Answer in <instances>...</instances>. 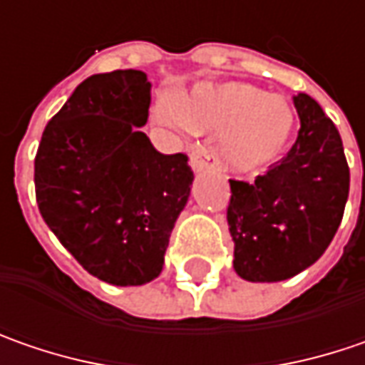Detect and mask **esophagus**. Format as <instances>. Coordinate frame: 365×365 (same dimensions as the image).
<instances>
[{"label": "esophagus", "mask_w": 365, "mask_h": 365, "mask_svg": "<svg viewBox=\"0 0 365 365\" xmlns=\"http://www.w3.org/2000/svg\"><path fill=\"white\" fill-rule=\"evenodd\" d=\"M190 165H192L194 171H202V169H206V167H216L218 165V161H216V155H214L212 149L202 147V149H196V151L192 153Z\"/></svg>", "instance_id": "esophagus-1"}]
</instances>
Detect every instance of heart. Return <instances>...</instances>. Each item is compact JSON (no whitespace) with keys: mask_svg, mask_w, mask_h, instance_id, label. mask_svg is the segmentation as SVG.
I'll list each match as a JSON object with an SVG mask.
<instances>
[{"mask_svg":"<svg viewBox=\"0 0 365 365\" xmlns=\"http://www.w3.org/2000/svg\"><path fill=\"white\" fill-rule=\"evenodd\" d=\"M153 116L178 133L222 135L220 155L235 173H255L277 161L296 126L290 102L245 81L198 86L182 103H157Z\"/></svg>","mask_w":365,"mask_h":365,"instance_id":"b5f03b06","label":"heart"}]
</instances>
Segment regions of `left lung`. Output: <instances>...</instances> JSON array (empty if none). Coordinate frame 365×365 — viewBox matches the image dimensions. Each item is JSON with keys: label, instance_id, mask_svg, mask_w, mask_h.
Here are the masks:
<instances>
[{"label": "left lung", "instance_id": "8db88e82", "mask_svg": "<svg viewBox=\"0 0 365 365\" xmlns=\"http://www.w3.org/2000/svg\"><path fill=\"white\" fill-rule=\"evenodd\" d=\"M294 106L300 130L286 157L253 182L229 180L232 265L249 282L288 279L317 262L339 229L349 196L337 126L307 93H298Z\"/></svg>", "mask_w": 365, "mask_h": 365}]
</instances>
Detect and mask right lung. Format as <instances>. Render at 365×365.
<instances>
[{"instance_id": "add662e5", "label": "right lung", "mask_w": 365, "mask_h": 365, "mask_svg": "<svg viewBox=\"0 0 365 365\" xmlns=\"http://www.w3.org/2000/svg\"><path fill=\"white\" fill-rule=\"evenodd\" d=\"M151 83L135 69L91 75L46 124L34 159L38 210L91 276L140 286L161 274L194 171L140 133Z\"/></svg>"}]
</instances>
